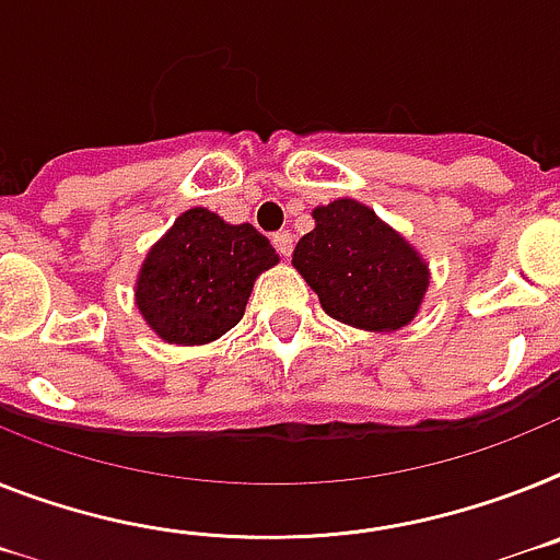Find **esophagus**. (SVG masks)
Here are the masks:
<instances>
[{
	"label": "esophagus",
	"instance_id": "obj_1",
	"mask_svg": "<svg viewBox=\"0 0 560 560\" xmlns=\"http://www.w3.org/2000/svg\"><path fill=\"white\" fill-rule=\"evenodd\" d=\"M272 247L279 250V256L288 258L293 253V236H290L288 230H279V233H272Z\"/></svg>",
	"mask_w": 560,
	"mask_h": 560
}]
</instances>
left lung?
I'll use <instances>...</instances> for the list:
<instances>
[{
  "mask_svg": "<svg viewBox=\"0 0 560 560\" xmlns=\"http://www.w3.org/2000/svg\"><path fill=\"white\" fill-rule=\"evenodd\" d=\"M313 219L316 228L295 244L293 267L316 290L324 313L359 330L407 327L430 288L416 247L355 199L330 201Z\"/></svg>",
  "mask_w": 560,
  "mask_h": 560,
  "instance_id": "8db88e82",
  "label": "left lung"
}]
</instances>
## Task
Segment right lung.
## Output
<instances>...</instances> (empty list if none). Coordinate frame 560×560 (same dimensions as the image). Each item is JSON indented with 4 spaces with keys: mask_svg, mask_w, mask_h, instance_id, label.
<instances>
[{
    "mask_svg": "<svg viewBox=\"0 0 560 560\" xmlns=\"http://www.w3.org/2000/svg\"><path fill=\"white\" fill-rule=\"evenodd\" d=\"M279 256L253 224H228L205 208L185 210L150 247L136 307L167 345H208L244 316L253 281Z\"/></svg>",
    "mask_w": 560,
    "mask_h": 560,
    "instance_id": "1",
    "label": "right lung"
}]
</instances>
